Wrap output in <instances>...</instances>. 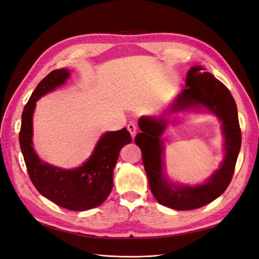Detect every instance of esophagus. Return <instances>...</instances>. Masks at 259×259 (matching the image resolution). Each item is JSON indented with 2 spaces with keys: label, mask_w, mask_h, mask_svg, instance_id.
Masks as SVG:
<instances>
[{
  "label": "esophagus",
  "mask_w": 259,
  "mask_h": 259,
  "mask_svg": "<svg viewBox=\"0 0 259 259\" xmlns=\"http://www.w3.org/2000/svg\"><path fill=\"white\" fill-rule=\"evenodd\" d=\"M127 130H128V132L131 133L132 137H135L136 133H137V125H136L135 123L131 122V123L127 125Z\"/></svg>",
  "instance_id": "esophagus-1"
}]
</instances>
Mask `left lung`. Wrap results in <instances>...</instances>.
<instances>
[{
  "label": "left lung",
  "instance_id": "obj_1",
  "mask_svg": "<svg viewBox=\"0 0 259 259\" xmlns=\"http://www.w3.org/2000/svg\"><path fill=\"white\" fill-rule=\"evenodd\" d=\"M201 66L187 73L186 89L159 116H142L135 143L143 153L149 186L160 204L189 210L204 206L222 195L229 186L241 148V130L237 105L229 90ZM204 107L222 121L225 158L221 166L204 184L183 186L169 182L163 170V142L160 138L168 124V115Z\"/></svg>",
  "mask_w": 259,
  "mask_h": 259
}]
</instances>
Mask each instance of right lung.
I'll return each mask as SVG.
<instances>
[{
    "instance_id": "right-lung-1",
    "label": "right lung",
    "mask_w": 259,
    "mask_h": 259,
    "mask_svg": "<svg viewBox=\"0 0 259 259\" xmlns=\"http://www.w3.org/2000/svg\"><path fill=\"white\" fill-rule=\"evenodd\" d=\"M69 76L68 69L54 70L37 84L21 114L19 144L29 177L36 190L55 204L82 211L99 206L110 194L120 150L131 144L132 137L126 127L105 133L90 158L72 169L51 165L38 158L32 144V116L36 101L64 85Z\"/></svg>"
}]
</instances>
